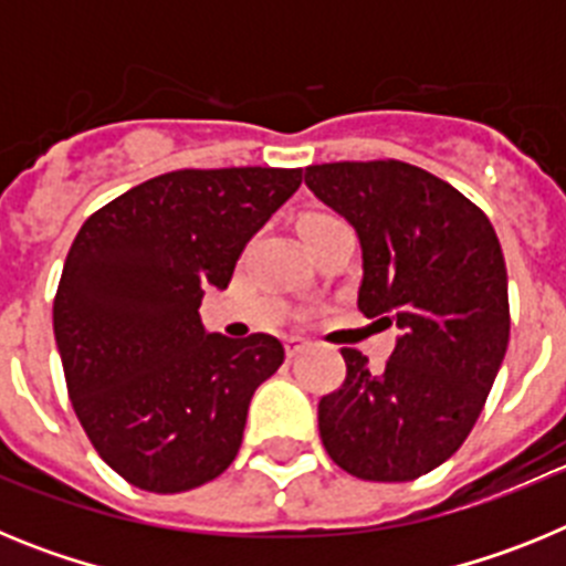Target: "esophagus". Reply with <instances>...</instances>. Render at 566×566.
<instances>
[{
    "mask_svg": "<svg viewBox=\"0 0 566 566\" xmlns=\"http://www.w3.org/2000/svg\"><path fill=\"white\" fill-rule=\"evenodd\" d=\"M303 348H306V339H303V337H286V354H289V357H297Z\"/></svg>",
    "mask_w": 566,
    "mask_h": 566,
    "instance_id": "esophagus-1",
    "label": "esophagus"
}]
</instances>
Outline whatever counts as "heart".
Wrapping results in <instances>:
<instances>
[{
  "instance_id": "b5f03b06",
  "label": "heart",
  "mask_w": 566,
  "mask_h": 566,
  "mask_svg": "<svg viewBox=\"0 0 566 566\" xmlns=\"http://www.w3.org/2000/svg\"><path fill=\"white\" fill-rule=\"evenodd\" d=\"M306 218H326V214H306Z\"/></svg>"
}]
</instances>
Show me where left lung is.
Instances as JSON below:
<instances>
[{
  "instance_id": "obj_1",
  "label": "left lung",
  "mask_w": 566,
  "mask_h": 566,
  "mask_svg": "<svg viewBox=\"0 0 566 566\" xmlns=\"http://www.w3.org/2000/svg\"><path fill=\"white\" fill-rule=\"evenodd\" d=\"M306 187L357 232L359 312L402 328L382 371L343 348L319 439L352 476L411 482L462 448L507 352L502 247L476 203L413 164H314Z\"/></svg>"
}]
</instances>
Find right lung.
Returning a JSON list of instances; mask_svg holds the SVG:
<instances>
[{
	"label": "right lung",
	"instance_id": "obj_1",
	"mask_svg": "<svg viewBox=\"0 0 566 566\" xmlns=\"http://www.w3.org/2000/svg\"><path fill=\"white\" fill-rule=\"evenodd\" d=\"M300 181L303 169H175L78 229L53 332L84 433L135 488H201L238 457L252 394L286 354L272 334H207L198 308Z\"/></svg>",
	"mask_w": 566,
	"mask_h": 566
}]
</instances>
